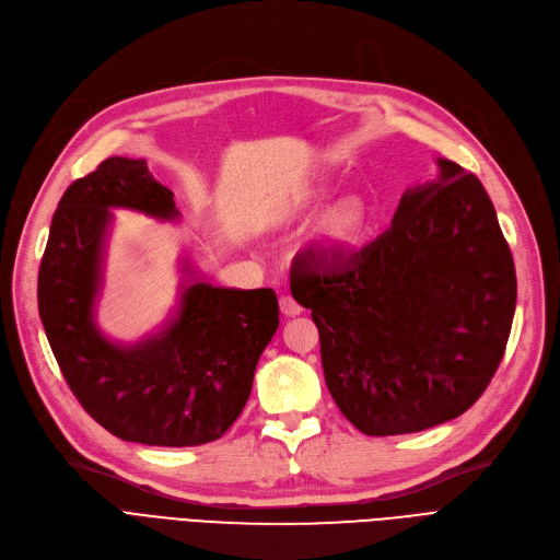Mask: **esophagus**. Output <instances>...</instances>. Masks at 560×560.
I'll return each mask as SVG.
<instances>
[{
  "instance_id": "obj_1",
  "label": "esophagus",
  "mask_w": 560,
  "mask_h": 560,
  "mask_svg": "<svg viewBox=\"0 0 560 560\" xmlns=\"http://www.w3.org/2000/svg\"><path fill=\"white\" fill-rule=\"evenodd\" d=\"M280 312H282L284 316H299V314L303 312V307L294 301V296L284 294V296H280Z\"/></svg>"
}]
</instances>
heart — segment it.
I'll list each match as a JSON object with an SVG mask.
<instances>
[{
    "instance_id": "heart-1",
    "label": "heart",
    "mask_w": 560,
    "mask_h": 560,
    "mask_svg": "<svg viewBox=\"0 0 560 560\" xmlns=\"http://www.w3.org/2000/svg\"><path fill=\"white\" fill-rule=\"evenodd\" d=\"M322 196H324V189L310 186V189H303L296 196L294 207L303 209L316 200H322ZM369 225H371L369 202L360 196H343L335 205H330L322 214V219L316 221L310 236L312 246L328 257L346 255L362 244V238L369 232Z\"/></svg>"
}]
</instances>
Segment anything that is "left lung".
Wrapping results in <instances>:
<instances>
[{
    "mask_svg": "<svg viewBox=\"0 0 560 560\" xmlns=\"http://www.w3.org/2000/svg\"><path fill=\"white\" fill-rule=\"evenodd\" d=\"M408 189L392 228L339 259L299 253L291 294L312 310L326 385L364 435L460 417L509 341L517 280L483 184L448 159Z\"/></svg>",
    "mask_w": 560,
    "mask_h": 560,
    "instance_id": "8db88e82",
    "label": "left lung"
}]
</instances>
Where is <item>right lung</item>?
<instances>
[{
  "instance_id": "add662e5",
  "label": "right lung",
  "mask_w": 560,
  "mask_h": 560,
  "mask_svg": "<svg viewBox=\"0 0 560 560\" xmlns=\"http://www.w3.org/2000/svg\"><path fill=\"white\" fill-rule=\"evenodd\" d=\"M159 221L179 211L143 159L112 156L74 179L49 225L38 271V312L61 374L82 408L112 435L150 446L219 440L242 415L255 366L278 330L273 289H223L191 266L177 310L137 343H114L95 322L112 209Z\"/></svg>"
}]
</instances>
